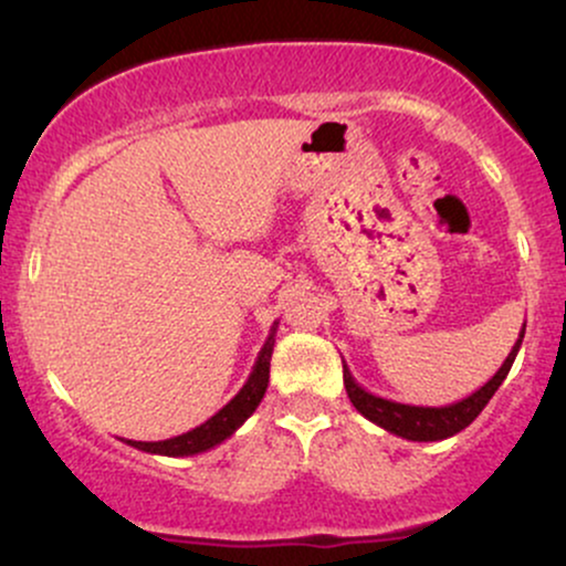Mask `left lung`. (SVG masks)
<instances>
[{
    "instance_id": "8db88e82",
    "label": "left lung",
    "mask_w": 566,
    "mask_h": 566,
    "mask_svg": "<svg viewBox=\"0 0 566 566\" xmlns=\"http://www.w3.org/2000/svg\"><path fill=\"white\" fill-rule=\"evenodd\" d=\"M527 327V322H524ZM524 327L518 333L516 343H513L511 354L505 356V361L500 365V369L492 375L490 380L484 382L482 388H476L471 396L465 399L454 401V405H444V407H418V405H401V401L394 399H382V396L369 394L367 388H361L359 382L354 380L350 369L346 361H343V382H346V391L350 405L359 409L367 420H373L375 426L386 428L388 433H396V437L409 439V441H441L450 439L454 433H460L463 428H469L473 420L479 418V412L486 407V401L495 396V391L503 386L505 375L516 359L518 348H522L524 340Z\"/></svg>"
}]
</instances>
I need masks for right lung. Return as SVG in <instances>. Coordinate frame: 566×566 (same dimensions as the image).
Returning a JSON list of instances; mask_svg holds the SVG:
<instances>
[{
	"mask_svg": "<svg viewBox=\"0 0 566 566\" xmlns=\"http://www.w3.org/2000/svg\"><path fill=\"white\" fill-rule=\"evenodd\" d=\"M276 327L279 322L271 324V333L265 337L261 354H258L255 367H252L250 378L239 394L226 405L223 409H218L210 420L191 428V431L180 433V437L165 439V441H133L125 439L129 447L151 454H167V458H188V454H199L212 450V447L223 444L226 439L237 433V428L255 412L261 399L265 396V388H269V369H271V354H274V343H276Z\"/></svg>",
	"mask_w": 566,
	"mask_h": 566,
	"instance_id": "obj_1",
	"label": "right lung"
}]
</instances>
